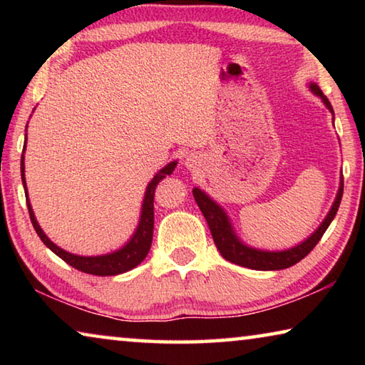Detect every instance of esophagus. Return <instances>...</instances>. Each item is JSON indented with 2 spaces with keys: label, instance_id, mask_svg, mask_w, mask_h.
Wrapping results in <instances>:
<instances>
[{
  "label": "esophagus",
  "instance_id": "obj_1",
  "mask_svg": "<svg viewBox=\"0 0 365 365\" xmlns=\"http://www.w3.org/2000/svg\"><path fill=\"white\" fill-rule=\"evenodd\" d=\"M185 165H187V169L190 170H196L201 165V158L197 156V154H188V156L185 158Z\"/></svg>",
  "mask_w": 365,
  "mask_h": 365
}]
</instances>
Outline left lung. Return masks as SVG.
<instances>
[{
  "instance_id": "8db88e82",
  "label": "left lung",
  "mask_w": 365,
  "mask_h": 365,
  "mask_svg": "<svg viewBox=\"0 0 365 365\" xmlns=\"http://www.w3.org/2000/svg\"><path fill=\"white\" fill-rule=\"evenodd\" d=\"M309 88H311L312 93L320 96V100L324 101L325 106L329 108V110L333 114L331 104L329 100H327V96L322 93V90H320L316 83H309ZM193 196H195V201L197 202V206L201 209L202 215H205V219L207 220L209 230L212 233L214 243L217 246L222 257L237 265H242V267H248L255 270H280V269L292 267V265L299 262L301 259H304L309 252L316 248V245L320 242L322 235L325 233L327 228H329L331 220L335 219V215L338 212L339 202H341V196H343V177H341V182H339L338 193H336L335 201H333L331 209L329 211V214H327V217L324 219V222L320 224L317 230L302 243L283 251H262V250H256V248H251L248 245H245L242 240L237 237V233H235L224 209H222L217 202L212 200V197H209L205 191L200 188H193Z\"/></svg>"
}]
</instances>
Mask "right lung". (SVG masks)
I'll use <instances>...</instances> for the list:
<instances>
[{
    "mask_svg": "<svg viewBox=\"0 0 365 365\" xmlns=\"http://www.w3.org/2000/svg\"><path fill=\"white\" fill-rule=\"evenodd\" d=\"M26 145H27V133H26ZM26 145H24L22 158H21V175H22L24 190H26V200H27L30 220H32V225L35 228V232L38 233L41 242L45 243L48 248L54 252V255L63 259V261L72 265L73 269L85 272V274L108 277V275H119V274H123V272L137 267V265L148 256V251H150L151 242H153L154 190H156L158 183L163 180V178H165L168 175H170L172 172H174L177 160H174V163H169L165 168L160 169L158 174L153 177L150 185L146 187V193H145L143 206H141V214H140V222H138L137 230H135L132 238L128 240V242L123 245L120 250L109 252V255H103V256H78V255H72V252H69V251H64L63 248H59L58 245H54L51 240L46 237L45 232L41 230V227L38 225V222H36V219H35L32 205H30V201H29L26 174H24V172H26V165H24V153H26Z\"/></svg>",
    "mask_w": 365,
    "mask_h": 365,
    "instance_id": "add662e5",
    "label": "right lung"
}]
</instances>
